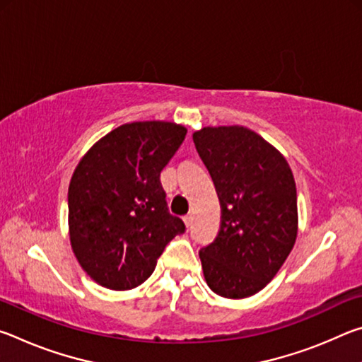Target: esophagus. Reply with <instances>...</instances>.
<instances>
[{"instance_id": "34e87169", "label": "esophagus", "mask_w": 362, "mask_h": 362, "mask_svg": "<svg viewBox=\"0 0 362 362\" xmlns=\"http://www.w3.org/2000/svg\"><path fill=\"white\" fill-rule=\"evenodd\" d=\"M183 222H185V225H187V226H189V225H192V222H193V217L189 216V214H188V216L183 217Z\"/></svg>"}]
</instances>
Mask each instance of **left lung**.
<instances>
[{
  "label": "left lung",
  "mask_w": 362,
  "mask_h": 362,
  "mask_svg": "<svg viewBox=\"0 0 362 362\" xmlns=\"http://www.w3.org/2000/svg\"><path fill=\"white\" fill-rule=\"evenodd\" d=\"M193 140L222 206L217 238L199 250L207 286L226 298L254 296L274 278L296 243L292 170L247 127H203Z\"/></svg>",
  "instance_id": "8db88e82"
}]
</instances>
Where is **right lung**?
<instances>
[{
    "label": "right lung",
    "mask_w": 362,
    "mask_h": 362,
    "mask_svg": "<svg viewBox=\"0 0 362 362\" xmlns=\"http://www.w3.org/2000/svg\"><path fill=\"white\" fill-rule=\"evenodd\" d=\"M187 129L142 121L116 127L79 161L69 187L70 241L95 283L127 291L150 278L185 223L169 212L159 175Z\"/></svg>",
    "instance_id": "1"
}]
</instances>
